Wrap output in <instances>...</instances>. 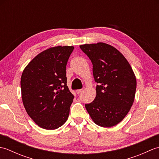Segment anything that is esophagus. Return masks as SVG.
Instances as JSON below:
<instances>
[{
  "mask_svg": "<svg viewBox=\"0 0 159 159\" xmlns=\"http://www.w3.org/2000/svg\"><path fill=\"white\" fill-rule=\"evenodd\" d=\"M83 89H77L76 91V92L77 93H81L82 92H83Z\"/></svg>",
  "mask_w": 159,
  "mask_h": 159,
  "instance_id": "1",
  "label": "esophagus"
}]
</instances>
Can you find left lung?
<instances>
[{
    "label": "left lung",
    "mask_w": 159,
    "mask_h": 159,
    "mask_svg": "<svg viewBox=\"0 0 159 159\" xmlns=\"http://www.w3.org/2000/svg\"><path fill=\"white\" fill-rule=\"evenodd\" d=\"M93 64L96 96L85 104L92 120L100 126L112 127L129 112L135 96V75L119 50L105 43L80 45Z\"/></svg>",
    "instance_id": "left-lung-1"
}]
</instances>
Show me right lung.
Listing matches in <instances>:
<instances>
[{
	"mask_svg": "<svg viewBox=\"0 0 159 159\" xmlns=\"http://www.w3.org/2000/svg\"><path fill=\"white\" fill-rule=\"evenodd\" d=\"M74 46L39 53L24 70L20 85L24 107L39 127L54 130L67 121L74 96L67 86L66 65Z\"/></svg>",
	"mask_w": 159,
	"mask_h": 159,
	"instance_id": "add662e5",
	"label": "right lung"
}]
</instances>
